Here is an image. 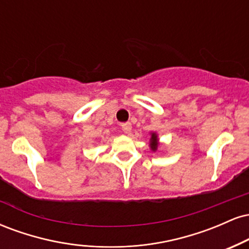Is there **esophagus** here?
I'll use <instances>...</instances> for the list:
<instances>
[{
    "label": "esophagus",
    "mask_w": 249,
    "mask_h": 249,
    "mask_svg": "<svg viewBox=\"0 0 249 249\" xmlns=\"http://www.w3.org/2000/svg\"><path fill=\"white\" fill-rule=\"evenodd\" d=\"M122 128H123V131H124V133H128V132H131L132 125H131V123H124V124L122 125Z\"/></svg>",
    "instance_id": "34e87169"
}]
</instances>
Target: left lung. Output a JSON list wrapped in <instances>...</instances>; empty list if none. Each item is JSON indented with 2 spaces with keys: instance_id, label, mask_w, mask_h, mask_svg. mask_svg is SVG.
Returning <instances> with one entry per match:
<instances>
[{
  "instance_id": "1",
  "label": "left lung",
  "mask_w": 249,
  "mask_h": 249,
  "mask_svg": "<svg viewBox=\"0 0 249 249\" xmlns=\"http://www.w3.org/2000/svg\"><path fill=\"white\" fill-rule=\"evenodd\" d=\"M158 145H159L158 134H157L156 132H151L150 133V144H148L151 151H152V152H156V151L158 150Z\"/></svg>"
}]
</instances>
